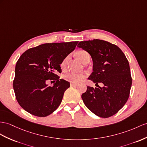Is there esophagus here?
I'll use <instances>...</instances> for the list:
<instances>
[{"label":"esophagus","instance_id":"1","mask_svg":"<svg viewBox=\"0 0 147 147\" xmlns=\"http://www.w3.org/2000/svg\"><path fill=\"white\" fill-rule=\"evenodd\" d=\"M70 86H71V87H76V86H78V84H74V83H71Z\"/></svg>","mask_w":147,"mask_h":147}]
</instances>
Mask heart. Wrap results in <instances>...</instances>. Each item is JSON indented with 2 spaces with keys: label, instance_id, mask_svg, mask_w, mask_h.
Wrapping results in <instances>:
<instances>
[{
  "label": "heart",
  "instance_id": "obj_1",
  "mask_svg": "<svg viewBox=\"0 0 147 147\" xmlns=\"http://www.w3.org/2000/svg\"><path fill=\"white\" fill-rule=\"evenodd\" d=\"M76 56L78 58L80 59L82 63L85 61V60L86 59L90 57V56L88 53L83 50L78 51L76 53ZM69 58V56H67L63 59V61H61V64H60V66H61V69H66ZM63 78L65 80L72 82V83H79V82L82 81L86 78V75L82 73L76 74L74 73H69L64 75Z\"/></svg>",
  "mask_w": 147,
  "mask_h": 147
}]
</instances>
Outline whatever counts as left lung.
<instances>
[{
  "label": "left lung",
  "mask_w": 147,
  "mask_h": 147,
  "mask_svg": "<svg viewBox=\"0 0 147 147\" xmlns=\"http://www.w3.org/2000/svg\"><path fill=\"white\" fill-rule=\"evenodd\" d=\"M78 48L87 51L92 60L93 72L88 79L103 87L87 86L81 97L85 106L102 118L114 115L129 97L131 78L129 61L116 45L101 40L80 41Z\"/></svg>",
  "instance_id": "obj_1"
}]
</instances>
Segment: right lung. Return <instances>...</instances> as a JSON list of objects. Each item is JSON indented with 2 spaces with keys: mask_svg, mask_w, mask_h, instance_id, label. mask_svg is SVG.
I'll list each match as a JSON object with an SVG mask.
<instances>
[{
  "mask_svg": "<svg viewBox=\"0 0 147 147\" xmlns=\"http://www.w3.org/2000/svg\"><path fill=\"white\" fill-rule=\"evenodd\" d=\"M78 41L45 43L30 48L18 59L13 88L17 102L25 111L37 117L52 114L61 104L68 81L59 79L63 59L72 52ZM55 80L53 86L46 84Z\"/></svg>",
  "mask_w": 147,
  "mask_h": 147,
  "instance_id": "right-lung-1",
  "label": "right lung"
}]
</instances>
